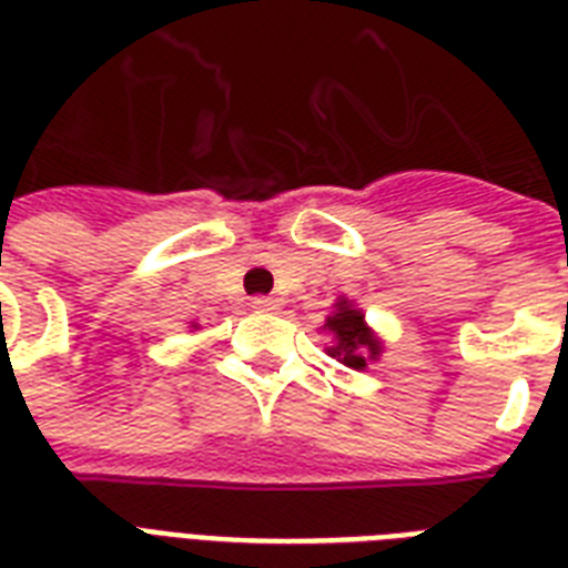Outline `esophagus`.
Here are the masks:
<instances>
[{"label": "esophagus", "instance_id": "34e87169", "mask_svg": "<svg viewBox=\"0 0 568 568\" xmlns=\"http://www.w3.org/2000/svg\"><path fill=\"white\" fill-rule=\"evenodd\" d=\"M276 306H280V303H276L274 297H253V310L258 312H271L276 310Z\"/></svg>", "mask_w": 568, "mask_h": 568}]
</instances>
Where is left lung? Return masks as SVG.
<instances>
[{"mask_svg":"<svg viewBox=\"0 0 568 568\" xmlns=\"http://www.w3.org/2000/svg\"><path fill=\"white\" fill-rule=\"evenodd\" d=\"M324 329H329L333 338H336V345L327 347V354L342 365H347V368H354V372H363L365 365L383 354V345L372 333V327L365 324V315L354 310V303L347 297H338L336 312L329 315Z\"/></svg>","mask_w":568,"mask_h":568,"instance_id":"obj_1","label":"left lung"}]
</instances>
